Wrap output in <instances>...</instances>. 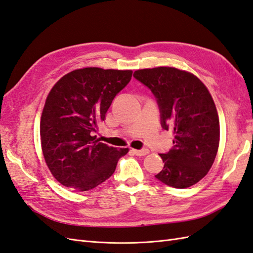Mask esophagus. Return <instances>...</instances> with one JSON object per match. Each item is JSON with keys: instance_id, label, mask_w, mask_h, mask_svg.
<instances>
[{"instance_id": "34e87169", "label": "esophagus", "mask_w": 253, "mask_h": 253, "mask_svg": "<svg viewBox=\"0 0 253 253\" xmlns=\"http://www.w3.org/2000/svg\"><path fill=\"white\" fill-rule=\"evenodd\" d=\"M131 152L134 155H137V156H145V155L150 153V151H148L147 148H143V150H131Z\"/></svg>"}]
</instances>
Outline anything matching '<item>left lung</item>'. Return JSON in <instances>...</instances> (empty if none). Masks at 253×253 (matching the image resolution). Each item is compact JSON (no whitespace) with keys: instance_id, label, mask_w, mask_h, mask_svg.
<instances>
[{"instance_id":"left-lung-1","label":"left lung","mask_w":253,"mask_h":253,"mask_svg":"<svg viewBox=\"0 0 253 253\" xmlns=\"http://www.w3.org/2000/svg\"><path fill=\"white\" fill-rule=\"evenodd\" d=\"M160 108L161 126L174 134L173 146L160 154L164 169L155 175L173 188H188L202 179L215 161L220 141L218 112L210 90L197 76L175 67L135 70Z\"/></svg>"}]
</instances>
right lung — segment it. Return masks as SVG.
<instances>
[{
    "label": "right lung",
    "mask_w": 253,
    "mask_h": 253,
    "mask_svg": "<svg viewBox=\"0 0 253 253\" xmlns=\"http://www.w3.org/2000/svg\"><path fill=\"white\" fill-rule=\"evenodd\" d=\"M131 76L132 70L79 68L51 88L41 118V142L51 174L63 186L77 191L95 188L129 152L108 146L93 132Z\"/></svg>",
    "instance_id": "obj_1"
}]
</instances>
